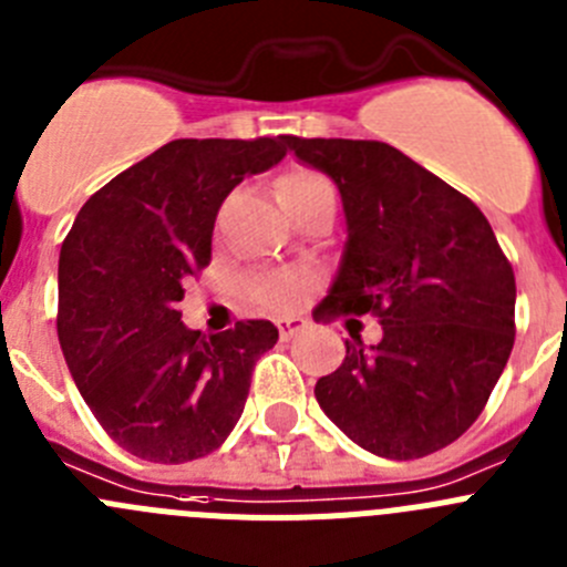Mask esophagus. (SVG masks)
I'll return each instance as SVG.
<instances>
[{"mask_svg":"<svg viewBox=\"0 0 567 567\" xmlns=\"http://www.w3.org/2000/svg\"><path fill=\"white\" fill-rule=\"evenodd\" d=\"M275 326H278L280 340H292L295 334H300V331L306 329V320H300V318H280Z\"/></svg>","mask_w":567,"mask_h":567,"instance_id":"esophagus-1","label":"esophagus"}]
</instances>
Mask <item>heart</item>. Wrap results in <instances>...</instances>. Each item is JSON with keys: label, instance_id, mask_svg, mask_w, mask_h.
Instances as JSON below:
<instances>
[{"label": "heart", "instance_id": "1", "mask_svg": "<svg viewBox=\"0 0 567 567\" xmlns=\"http://www.w3.org/2000/svg\"><path fill=\"white\" fill-rule=\"evenodd\" d=\"M320 182L323 179L318 174H289L287 179L280 182V194L315 188ZM303 287L306 280L295 272H267L249 280V295L267 309H289L300 298Z\"/></svg>", "mask_w": 567, "mask_h": 567}]
</instances>
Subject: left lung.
Segmentation results:
<instances>
[{"label": "left lung", "mask_w": 567, "mask_h": 567, "mask_svg": "<svg viewBox=\"0 0 567 567\" xmlns=\"http://www.w3.org/2000/svg\"><path fill=\"white\" fill-rule=\"evenodd\" d=\"M331 176L348 241L315 320L373 315L382 340H346L315 385L331 422L382 458L453 444L489 402L514 346V272L472 199L379 140L284 137Z\"/></svg>", "instance_id": "obj_1"}]
</instances>
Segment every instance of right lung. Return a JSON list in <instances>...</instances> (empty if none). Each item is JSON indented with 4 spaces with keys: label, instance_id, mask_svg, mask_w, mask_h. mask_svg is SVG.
I'll list each match as a JSON object with an SVG mask.
<instances>
[{
    "label": "right lung",
    "instance_id": "add662e5",
    "mask_svg": "<svg viewBox=\"0 0 567 567\" xmlns=\"http://www.w3.org/2000/svg\"><path fill=\"white\" fill-rule=\"evenodd\" d=\"M287 157L280 137L171 140L81 207L59 258V342L109 439L154 464L225 444L269 320L221 334L182 323L185 284L210 264L216 213L244 176Z\"/></svg>",
    "mask_w": 567,
    "mask_h": 567
}]
</instances>
